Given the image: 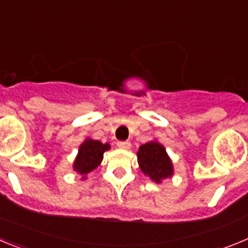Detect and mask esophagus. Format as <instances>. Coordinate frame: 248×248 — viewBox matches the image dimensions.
Returning a JSON list of instances; mask_svg holds the SVG:
<instances>
[{
  "label": "esophagus",
  "instance_id": "obj_1",
  "mask_svg": "<svg viewBox=\"0 0 248 248\" xmlns=\"http://www.w3.org/2000/svg\"><path fill=\"white\" fill-rule=\"evenodd\" d=\"M117 145H118V148L124 149V150H129L131 146V144L129 143V141H118Z\"/></svg>",
  "mask_w": 248,
  "mask_h": 248
}]
</instances>
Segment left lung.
I'll list each match as a JSON object with an SVG mask.
<instances>
[{"label":"left lung","instance_id":"8db88e82","mask_svg":"<svg viewBox=\"0 0 248 248\" xmlns=\"http://www.w3.org/2000/svg\"><path fill=\"white\" fill-rule=\"evenodd\" d=\"M137 156L140 170L145 176H149L151 181L160 184L174 175L171 159L166 153L165 146L157 140H151L149 143L140 145Z\"/></svg>","mask_w":248,"mask_h":248}]
</instances>
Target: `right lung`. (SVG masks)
Returning <instances> with one entry per match:
<instances>
[{
	"label": "right lung",
	"mask_w": 248,
	"mask_h": 248,
	"mask_svg": "<svg viewBox=\"0 0 248 248\" xmlns=\"http://www.w3.org/2000/svg\"><path fill=\"white\" fill-rule=\"evenodd\" d=\"M109 149L110 145L108 143H102L99 140L87 138L78 149V154L73 163V170L82 176V180H85L87 175L102 164L103 155Z\"/></svg>",
	"instance_id": "add662e5"
}]
</instances>
